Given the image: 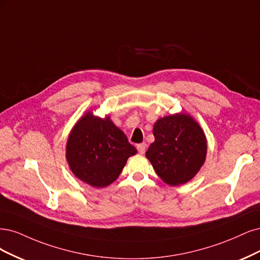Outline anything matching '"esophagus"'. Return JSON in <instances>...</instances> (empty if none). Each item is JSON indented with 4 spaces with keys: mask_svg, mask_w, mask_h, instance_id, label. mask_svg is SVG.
Wrapping results in <instances>:
<instances>
[{
    "mask_svg": "<svg viewBox=\"0 0 260 260\" xmlns=\"http://www.w3.org/2000/svg\"><path fill=\"white\" fill-rule=\"evenodd\" d=\"M146 148H147L146 144H139V145H137V150H138V152L140 154H144L146 152Z\"/></svg>",
    "mask_w": 260,
    "mask_h": 260,
    "instance_id": "obj_1",
    "label": "esophagus"
}]
</instances>
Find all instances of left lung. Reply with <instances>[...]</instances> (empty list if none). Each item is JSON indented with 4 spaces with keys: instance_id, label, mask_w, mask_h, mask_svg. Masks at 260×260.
Here are the masks:
<instances>
[{
    "instance_id": "obj_1",
    "label": "left lung",
    "mask_w": 260,
    "mask_h": 260,
    "mask_svg": "<svg viewBox=\"0 0 260 260\" xmlns=\"http://www.w3.org/2000/svg\"><path fill=\"white\" fill-rule=\"evenodd\" d=\"M154 142L146 156L155 173L171 186L183 185L202 167L206 151V138L200 125L185 113L157 120L153 126Z\"/></svg>"
}]
</instances>
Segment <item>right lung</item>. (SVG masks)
<instances>
[{
    "instance_id": "right-lung-1",
    "label": "right lung",
    "mask_w": 260,
    "mask_h": 260,
    "mask_svg": "<svg viewBox=\"0 0 260 260\" xmlns=\"http://www.w3.org/2000/svg\"><path fill=\"white\" fill-rule=\"evenodd\" d=\"M136 152L109 116L102 119L87 112L70 133L66 156L79 179L104 188L119 177L127 158Z\"/></svg>"
}]
</instances>
